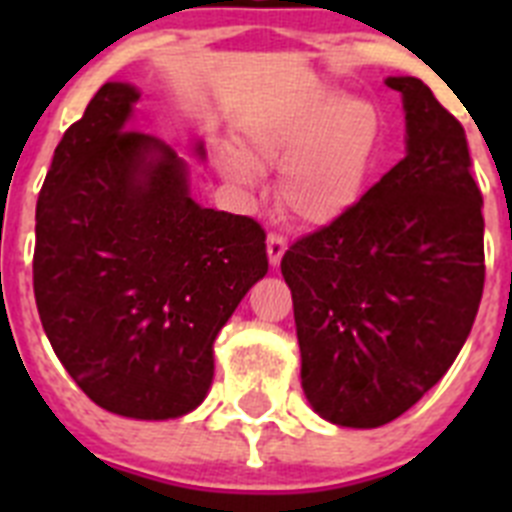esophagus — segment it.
<instances>
[{
    "instance_id": "1",
    "label": "esophagus",
    "mask_w": 512,
    "mask_h": 512,
    "mask_svg": "<svg viewBox=\"0 0 512 512\" xmlns=\"http://www.w3.org/2000/svg\"><path fill=\"white\" fill-rule=\"evenodd\" d=\"M284 251H287V241H284L282 235L269 233V238H266V256H269V264L279 266Z\"/></svg>"
}]
</instances>
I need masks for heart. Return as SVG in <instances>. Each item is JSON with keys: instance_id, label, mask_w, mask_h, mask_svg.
<instances>
[{"instance_id": "1", "label": "heart", "mask_w": 512, "mask_h": 512, "mask_svg": "<svg viewBox=\"0 0 512 512\" xmlns=\"http://www.w3.org/2000/svg\"><path fill=\"white\" fill-rule=\"evenodd\" d=\"M377 138L372 104L310 87L243 122L241 153L223 148L217 161L241 189L259 187V169L279 166L277 197L284 212L305 225H330L361 200Z\"/></svg>"}]
</instances>
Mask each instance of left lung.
<instances>
[{
    "mask_svg": "<svg viewBox=\"0 0 512 512\" xmlns=\"http://www.w3.org/2000/svg\"><path fill=\"white\" fill-rule=\"evenodd\" d=\"M384 84L402 94L405 158L282 259L302 390L320 418L346 428L400 418L449 372L485 287L464 128L415 76Z\"/></svg>",
    "mask_w": 512,
    "mask_h": 512,
    "instance_id": "left-lung-1",
    "label": "left lung"
}]
</instances>
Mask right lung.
I'll return each mask as SVG.
<instances>
[{
  "label": "right lung",
  "mask_w": 512,
  "mask_h": 512,
  "mask_svg": "<svg viewBox=\"0 0 512 512\" xmlns=\"http://www.w3.org/2000/svg\"><path fill=\"white\" fill-rule=\"evenodd\" d=\"M140 92L107 81L53 153L35 210L40 323L84 395L122 418L192 413L217 333L269 271L266 233L202 207L189 164L133 130ZM205 161V143H194Z\"/></svg>",
  "instance_id": "obj_1"
}]
</instances>
